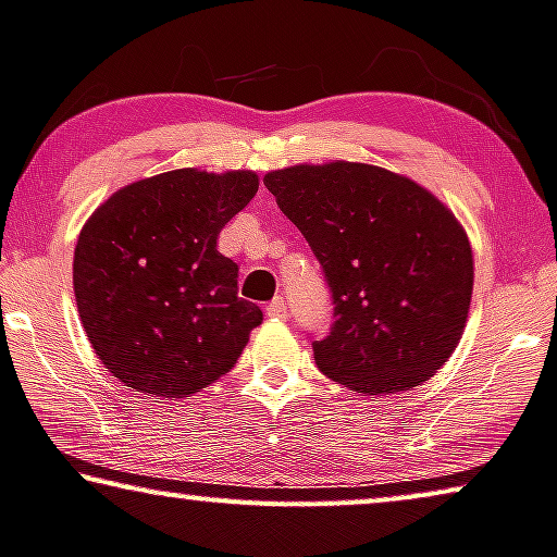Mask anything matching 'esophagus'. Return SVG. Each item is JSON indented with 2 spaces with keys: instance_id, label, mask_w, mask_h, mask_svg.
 <instances>
[{
  "instance_id": "obj_1",
  "label": "esophagus",
  "mask_w": 557,
  "mask_h": 557,
  "mask_svg": "<svg viewBox=\"0 0 557 557\" xmlns=\"http://www.w3.org/2000/svg\"><path fill=\"white\" fill-rule=\"evenodd\" d=\"M264 312H268V318H287V302L285 297H275L268 307H264Z\"/></svg>"
}]
</instances>
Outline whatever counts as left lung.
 Instances as JSON below:
<instances>
[{
  "label": "left lung",
  "instance_id": "left-lung-1",
  "mask_svg": "<svg viewBox=\"0 0 557 557\" xmlns=\"http://www.w3.org/2000/svg\"><path fill=\"white\" fill-rule=\"evenodd\" d=\"M264 187L312 247L332 293L314 339L322 375L362 395L425 383L468 320L472 250L455 214L403 174L362 162L295 164Z\"/></svg>",
  "mask_w": 557,
  "mask_h": 557
}]
</instances>
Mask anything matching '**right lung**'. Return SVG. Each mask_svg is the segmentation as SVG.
<instances>
[{"label": "right lung", "mask_w": 557, "mask_h": 557, "mask_svg": "<svg viewBox=\"0 0 557 557\" xmlns=\"http://www.w3.org/2000/svg\"><path fill=\"white\" fill-rule=\"evenodd\" d=\"M257 187L250 170H172L117 189L85 222L74 300L122 385L189 397L235 368L262 310L237 297V264L218 237Z\"/></svg>", "instance_id": "add662e5"}]
</instances>
